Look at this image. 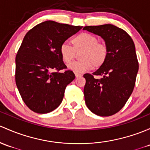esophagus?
<instances>
[{"label": "esophagus", "instance_id": "34e87169", "mask_svg": "<svg viewBox=\"0 0 150 150\" xmlns=\"http://www.w3.org/2000/svg\"><path fill=\"white\" fill-rule=\"evenodd\" d=\"M75 77H76V78H80V77H82V74L78 73V72H75Z\"/></svg>", "mask_w": 150, "mask_h": 150}]
</instances>
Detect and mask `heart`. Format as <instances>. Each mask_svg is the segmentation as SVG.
<instances>
[{
    "label": "heart",
    "mask_w": 150,
    "mask_h": 150,
    "mask_svg": "<svg viewBox=\"0 0 150 150\" xmlns=\"http://www.w3.org/2000/svg\"><path fill=\"white\" fill-rule=\"evenodd\" d=\"M72 47L63 43L59 47V54L66 64H70L80 53V60L68 66L74 72H82L92 68H98L105 62L108 55V47L99 42L98 38L90 33L83 32L71 39Z\"/></svg>",
    "instance_id": "obj_1"
}]
</instances>
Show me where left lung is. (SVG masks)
I'll use <instances>...</instances> for the list:
<instances>
[{
    "instance_id": "obj_1",
    "label": "left lung",
    "mask_w": 150,
    "mask_h": 150,
    "mask_svg": "<svg viewBox=\"0 0 150 150\" xmlns=\"http://www.w3.org/2000/svg\"><path fill=\"white\" fill-rule=\"evenodd\" d=\"M83 29L100 36L108 50L103 65L92 75H83L86 80L85 101L98 116H111L124 106L134 88L139 70L134 43L124 30L112 24L85 26Z\"/></svg>"
}]
</instances>
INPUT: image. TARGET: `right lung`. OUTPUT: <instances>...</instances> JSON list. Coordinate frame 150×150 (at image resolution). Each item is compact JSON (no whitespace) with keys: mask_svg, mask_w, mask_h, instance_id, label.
<instances>
[{"mask_svg":"<svg viewBox=\"0 0 150 150\" xmlns=\"http://www.w3.org/2000/svg\"><path fill=\"white\" fill-rule=\"evenodd\" d=\"M81 28L47 21L25 35L16 57L15 80L22 100L34 112L50 113L62 103L75 75L67 70L59 47Z\"/></svg>","mask_w":150,"mask_h":150,"instance_id":"right-lung-1","label":"right lung"}]
</instances>
